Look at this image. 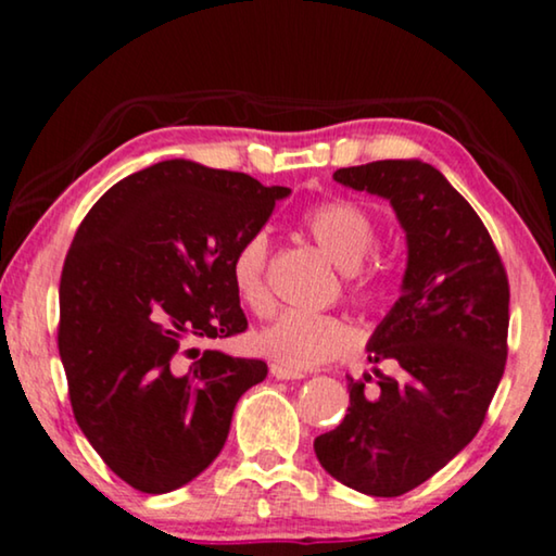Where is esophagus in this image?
Segmentation results:
<instances>
[{"label":"esophagus","mask_w":556,"mask_h":556,"mask_svg":"<svg viewBox=\"0 0 556 556\" xmlns=\"http://www.w3.org/2000/svg\"><path fill=\"white\" fill-rule=\"evenodd\" d=\"M270 375L276 377V379H303V377H306V375H303V371L288 369V367H283V364H276V362L270 364Z\"/></svg>","instance_id":"obj_1"}]
</instances>
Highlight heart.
<instances>
[{
    "label": "heart",
    "mask_w": 556,
    "mask_h": 556,
    "mask_svg": "<svg viewBox=\"0 0 556 556\" xmlns=\"http://www.w3.org/2000/svg\"><path fill=\"white\" fill-rule=\"evenodd\" d=\"M306 230L321 245L326 255L341 270H356L377 245V227L359 204L349 200H331L314 207L306 215ZM268 235L255 232L235 250L230 276L240 301L263 311L268 306ZM352 291L359 299L375 295L371 280H356ZM255 349L288 369H314L344 354L352 344V333L337 316L314 314V311L288 308L268 326L255 333Z\"/></svg>",
    "instance_id": "1"
}]
</instances>
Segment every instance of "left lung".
Returning a JSON list of instances; mask_svg holds the SVG:
<instances>
[{
    "mask_svg": "<svg viewBox=\"0 0 556 556\" xmlns=\"http://www.w3.org/2000/svg\"><path fill=\"white\" fill-rule=\"evenodd\" d=\"M339 185L392 204L407 240L400 299L367 341L371 364L349 377V409L314 440L316 458L349 489L402 496L447 466L481 430L506 367L508 280L476 210L420 159L333 172Z\"/></svg>",
    "mask_w": 556,
    "mask_h": 556,
    "instance_id": "left-lung-1",
    "label": "left lung"
}]
</instances>
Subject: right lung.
<instances>
[{
  "label": "right lung",
  "mask_w": 556,
  "mask_h": 556,
  "mask_svg": "<svg viewBox=\"0 0 556 556\" xmlns=\"http://www.w3.org/2000/svg\"><path fill=\"white\" fill-rule=\"evenodd\" d=\"M288 194L169 159L113 185L75 232L60 359L83 435L136 491L169 493L200 476L238 400L268 375L261 359L187 344L248 329L232 255Z\"/></svg>",
  "instance_id": "obj_1"
}]
</instances>
